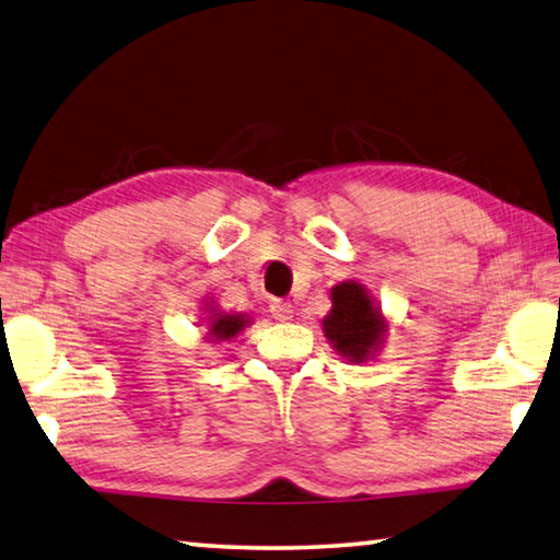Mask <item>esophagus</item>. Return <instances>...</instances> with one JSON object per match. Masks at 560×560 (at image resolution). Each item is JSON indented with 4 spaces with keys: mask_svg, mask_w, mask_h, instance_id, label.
<instances>
[{
    "mask_svg": "<svg viewBox=\"0 0 560 560\" xmlns=\"http://www.w3.org/2000/svg\"><path fill=\"white\" fill-rule=\"evenodd\" d=\"M270 312H272V316H276L278 322H290L292 314H294L292 304L288 300H276V302H272L270 304Z\"/></svg>",
    "mask_w": 560,
    "mask_h": 560,
    "instance_id": "1",
    "label": "esophagus"
}]
</instances>
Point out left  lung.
I'll list each match as a JSON object with an SVG mask.
<instances>
[{
  "mask_svg": "<svg viewBox=\"0 0 560 560\" xmlns=\"http://www.w3.org/2000/svg\"><path fill=\"white\" fill-rule=\"evenodd\" d=\"M331 312L324 316V334L343 358L363 363L385 336V322L363 284L341 282L331 290Z\"/></svg>",
  "mask_w": 560,
  "mask_h": 560,
  "instance_id": "obj_1",
  "label": "left lung"
}]
</instances>
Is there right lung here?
Masks as SVG:
<instances>
[{"label":"right lung","mask_w":560,"mask_h":560,"mask_svg":"<svg viewBox=\"0 0 560 560\" xmlns=\"http://www.w3.org/2000/svg\"><path fill=\"white\" fill-rule=\"evenodd\" d=\"M248 319L244 314H224L212 310V316H209V339H219V341H229L244 329Z\"/></svg>","instance_id":"right-lung-1"}]
</instances>
